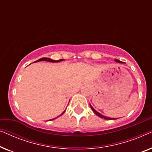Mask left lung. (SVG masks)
I'll return each instance as SVG.
<instances>
[{"mask_svg": "<svg viewBox=\"0 0 152 152\" xmlns=\"http://www.w3.org/2000/svg\"><path fill=\"white\" fill-rule=\"evenodd\" d=\"M115 61H116V62H118V63H122V61H120V60H118V59H115ZM90 107H91V109H92V111L94 112V113L96 114V115H97V116H99V117H100V118H104V119H105V120H115V118H108V117H106V116H104V115H102V114H100L99 113H98V112H97L96 110H95L94 109H93V107H92V106H91V104H90Z\"/></svg>", "mask_w": 152, "mask_h": 152, "instance_id": "1", "label": "left lung"}]
</instances>
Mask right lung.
Masks as SVG:
<instances>
[{
  "mask_svg": "<svg viewBox=\"0 0 152 152\" xmlns=\"http://www.w3.org/2000/svg\"><path fill=\"white\" fill-rule=\"evenodd\" d=\"M63 60H64V59H59V60H57V61H55V60H53V59H50V58L43 57V58H41V59H39V60H37V61H36L35 62L41 61H50V62H54V63H55V62H59V61H63ZM65 111H66V110H65ZM65 111H64L63 112V113H62L60 115H63V114L64 113V112H65ZM60 115H59V116H60ZM59 116H58V117H59ZM58 117H57V118H58ZM56 118H54V119H56ZM54 119H52V120H54Z\"/></svg>",
  "mask_w": 152,
  "mask_h": 152,
  "instance_id": "obj_1",
  "label": "right lung"
}]
</instances>
